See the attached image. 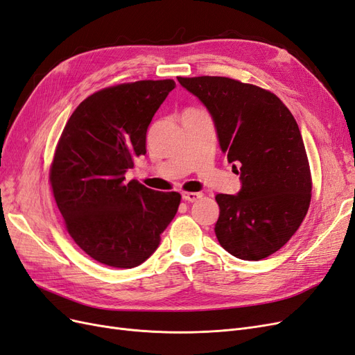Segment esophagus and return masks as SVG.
Instances as JSON below:
<instances>
[{
	"label": "esophagus",
	"mask_w": 355,
	"mask_h": 355,
	"mask_svg": "<svg viewBox=\"0 0 355 355\" xmlns=\"http://www.w3.org/2000/svg\"><path fill=\"white\" fill-rule=\"evenodd\" d=\"M202 197V192H182V198L189 202H194Z\"/></svg>",
	"instance_id": "esophagus-1"
}]
</instances>
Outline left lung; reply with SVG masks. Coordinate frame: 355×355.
I'll use <instances>...</instances> for the list:
<instances>
[{
    "instance_id": "1",
    "label": "left lung",
    "mask_w": 355,
    "mask_h": 355,
    "mask_svg": "<svg viewBox=\"0 0 355 355\" xmlns=\"http://www.w3.org/2000/svg\"><path fill=\"white\" fill-rule=\"evenodd\" d=\"M178 81L206 106L222 153L240 175L237 196H216L218 241L239 259H265L292 239L309 207L313 184L297 123L257 85L227 77Z\"/></svg>"
}]
</instances>
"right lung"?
Instances as JSON below:
<instances>
[{"label":"right lung","instance_id":"right-lung-1","mask_svg":"<svg viewBox=\"0 0 355 355\" xmlns=\"http://www.w3.org/2000/svg\"><path fill=\"white\" fill-rule=\"evenodd\" d=\"M173 80L114 85L84 99L53 158L50 184L73 241L94 261L135 268L151 256L180 204L178 192L125 180L146 154V130Z\"/></svg>","mask_w":355,"mask_h":355}]
</instances>
